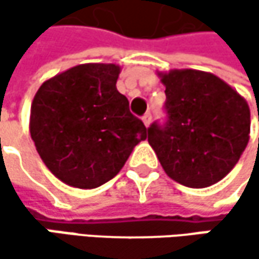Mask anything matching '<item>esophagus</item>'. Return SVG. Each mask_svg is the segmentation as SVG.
Listing matches in <instances>:
<instances>
[{
  "label": "esophagus",
  "mask_w": 259,
  "mask_h": 259,
  "mask_svg": "<svg viewBox=\"0 0 259 259\" xmlns=\"http://www.w3.org/2000/svg\"><path fill=\"white\" fill-rule=\"evenodd\" d=\"M142 121H144V124L148 127V126H150V123H151V114H150V112L144 114V115H142Z\"/></svg>",
  "instance_id": "esophagus-1"
}]
</instances>
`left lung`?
<instances>
[{"label":"left lung","mask_w":259,"mask_h":259,"mask_svg":"<svg viewBox=\"0 0 259 259\" xmlns=\"http://www.w3.org/2000/svg\"><path fill=\"white\" fill-rule=\"evenodd\" d=\"M162 82L166 121L148 127V142L165 172L195 189L222 180L249 141L246 100L222 79L199 70H171Z\"/></svg>","instance_id":"1"}]
</instances>
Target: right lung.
<instances>
[{
    "mask_svg": "<svg viewBox=\"0 0 259 259\" xmlns=\"http://www.w3.org/2000/svg\"><path fill=\"white\" fill-rule=\"evenodd\" d=\"M115 64H80L43 82L31 105L29 132L51 172L94 189L114 179L147 127L115 83Z\"/></svg>",
    "mask_w": 259,
    "mask_h": 259,
    "instance_id": "add662e5",
    "label": "right lung"
}]
</instances>
